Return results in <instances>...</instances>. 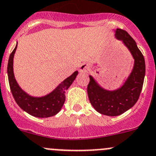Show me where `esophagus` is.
<instances>
[{"mask_svg": "<svg viewBox=\"0 0 156 156\" xmlns=\"http://www.w3.org/2000/svg\"><path fill=\"white\" fill-rule=\"evenodd\" d=\"M90 69V64H87V63H83L81 65L79 68V71L81 72H88Z\"/></svg>", "mask_w": 156, "mask_h": 156, "instance_id": "esophagus-1", "label": "esophagus"}]
</instances>
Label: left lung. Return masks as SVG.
<instances>
[{
    "label": "left lung",
    "mask_w": 156,
    "mask_h": 156,
    "mask_svg": "<svg viewBox=\"0 0 156 156\" xmlns=\"http://www.w3.org/2000/svg\"><path fill=\"white\" fill-rule=\"evenodd\" d=\"M115 38L127 48L134 60L131 72L118 88L107 90L103 87L92 75H89L87 85L89 101L94 108L101 114L119 116L133 107L143 88L146 74V65L143 54L135 40L121 29H116Z\"/></svg>",
    "instance_id": "obj_1"
}]
</instances>
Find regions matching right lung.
Listing matches in <instances>:
<instances>
[{"label":"right lung","instance_id":"right-lung-1","mask_svg":"<svg viewBox=\"0 0 156 156\" xmlns=\"http://www.w3.org/2000/svg\"><path fill=\"white\" fill-rule=\"evenodd\" d=\"M16 48L17 42L9 57L7 65L9 84L15 101L23 110L35 117L46 118L57 114L61 110L66 101V91L75 81L78 72L75 71L47 94L41 97L32 96L21 88L15 78L13 73V57Z\"/></svg>","mask_w":156,"mask_h":156}]
</instances>
